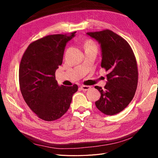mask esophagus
<instances>
[{
	"mask_svg": "<svg viewBox=\"0 0 158 158\" xmlns=\"http://www.w3.org/2000/svg\"><path fill=\"white\" fill-rule=\"evenodd\" d=\"M91 87L89 85H81V89L83 90V91H88V90L90 89Z\"/></svg>",
	"mask_w": 158,
	"mask_h": 158,
	"instance_id": "1",
	"label": "esophagus"
}]
</instances>
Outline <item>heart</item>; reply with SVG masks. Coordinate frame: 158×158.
<instances>
[{
    "mask_svg": "<svg viewBox=\"0 0 158 158\" xmlns=\"http://www.w3.org/2000/svg\"><path fill=\"white\" fill-rule=\"evenodd\" d=\"M88 46H94V43L92 41H88L85 44V47H88Z\"/></svg>",
    "mask_w": 158,
    "mask_h": 158,
    "instance_id": "heart-1",
    "label": "heart"
}]
</instances>
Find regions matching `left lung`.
I'll return each instance as SVG.
<instances>
[{
  "instance_id": "8db88e82",
  "label": "left lung",
  "mask_w": 158,
  "mask_h": 158,
  "mask_svg": "<svg viewBox=\"0 0 158 158\" xmlns=\"http://www.w3.org/2000/svg\"><path fill=\"white\" fill-rule=\"evenodd\" d=\"M101 49V67L108 72L105 89L95 86L101 96L95 102L100 111L113 115L132 101L138 83V69L135 54L125 39L109 30L88 32Z\"/></svg>"
}]
</instances>
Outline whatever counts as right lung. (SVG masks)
<instances>
[{
  "instance_id": "1",
  "label": "right lung",
  "mask_w": 158,
  "mask_h": 158,
  "mask_svg": "<svg viewBox=\"0 0 158 158\" xmlns=\"http://www.w3.org/2000/svg\"><path fill=\"white\" fill-rule=\"evenodd\" d=\"M75 33L48 35L32 43L20 62L19 81L23 98L39 118L48 122L60 118L68 110L78 89L76 84L59 85L55 77L67 43Z\"/></svg>"
}]
</instances>
